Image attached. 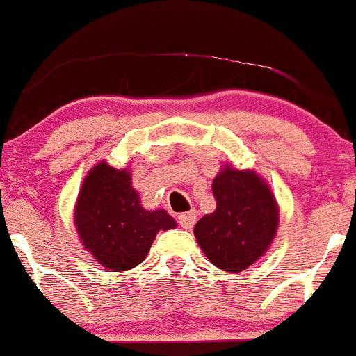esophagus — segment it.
<instances>
[{
  "label": "esophagus",
  "mask_w": 356,
  "mask_h": 356,
  "mask_svg": "<svg viewBox=\"0 0 356 356\" xmlns=\"http://www.w3.org/2000/svg\"><path fill=\"white\" fill-rule=\"evenodd\" d=\"M178 222H180L181 227H185V229H191L192 226L195 224V211H187V213H180L178 215Z\"/></svg>",
  "instance_id": "obj_1"
}]
</instances>
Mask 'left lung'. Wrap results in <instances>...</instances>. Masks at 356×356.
I'll return each mask as SVG.
<instances>
[{"instance_id":"obj_1","label":"left lung","mask_w":356,"mask_h":356,"mask_svg":"<svg viewBox=\"0 0 356 356\" xmlns=\"http://www.w3.org/2000/svg\"><path fill=\"white\" fill-rule=\"evenodd\" d=\"M217 208L195 224L204 256L226 272H242L272 243L279 210L268 185L252 171L226 168L211 184Z\"/></svg>"}]
</instances>
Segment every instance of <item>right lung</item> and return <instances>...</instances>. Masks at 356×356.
<instances>
[{
	"label": "right lung",
	"mask_w": 356,
	"mask_h": 356,
	"mask_svg": "<svg viewBox=\"0 0 356 356\" xmlns=\"http://www.w3.org/2000/svg\"><path fill=\"white\" fill-rule=\"evenodd\" d=\"M76 227L100 265L125 272L148 256L159 231L172 229L176 222L168 211L141 207L127 169L100 162L88 172L77 197Z\"/></svg>",
	"instance_id": "right-lung-1"
}]
</instances>
